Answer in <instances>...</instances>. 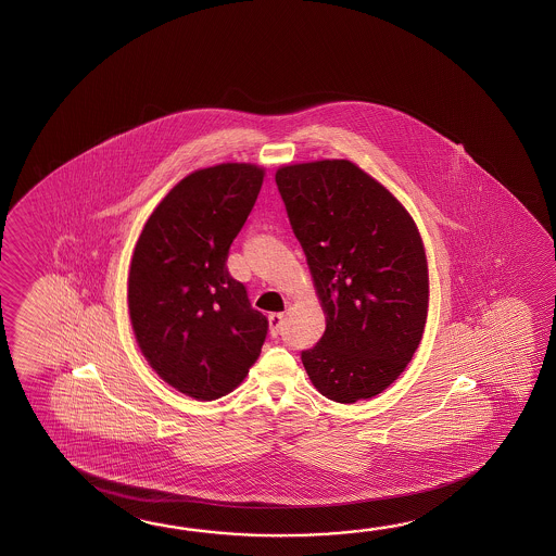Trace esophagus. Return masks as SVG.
I'll return each mask as SVG.
<instances>
[{"label":"esophagus","mask_w":556,"mask_h":556,"mask_svg":"<svg viewBox=\"0 0 556 556\" xmlns=\"http://www.w3.org/2000/svg\"><path fill=\"white\" fill-rule=\"evenodd\" d=\"M268 319H270V333L276 338L280 333V328H282L283 314L276 312V314H270Z\"/></svg>","instance_id":"obj_1"}]
</instances>
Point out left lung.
<instances>
[{
  "instance_id": "left-lung-1",
  "label": "left lung",
  "mask_w": 556,
  "mask_h": 556,
  "mask_svg": "<svg viewBox=\"0 0 556 556\" xmlns=\"http://www.w3.org/2000/svg\"><path fill=\"white\" fill-rule=\"evenodd\" d=\"M276 185L326 312L324 336L302 352L307 376L331 402L374 397L424 336L421 237L390 190L350 161L282 166Z\"/></svg>"
}]
</instances>
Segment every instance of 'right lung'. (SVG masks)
Listing matches in <instances>:
<instances>
[{
  "instance_id": "right-lung-1",
  "label": "right lung",
  "mask_w": 556,
  "mask_h": 556,
  "mask_svg": "<svg viewBox=\"0 0 556 556\" xmlns=\"http://www.w3.org/2000/svg\"><path fill=\"white\" fill-rule=\"evenodd\" d=\"M256 165L211 166L182 178L149 216L129 273L142 354L178 391L213 402L258 359L268 318L228 268V250L261 192Z\"/></svg>"
}]
</instances>
